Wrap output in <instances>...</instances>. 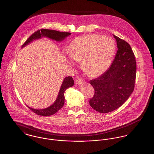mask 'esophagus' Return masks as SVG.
Segmentation results:
<instances>
[{"label": "esophagus", "mask_w": 154, "mask_h": 154, "mask_svg": "<svg viewBox=\"0 0 154 154\" xmlns=\"http://www.w3.org/2000/svg\"><path fill=\"white\" fill-rule=\"evenodd\" d=\"M84 82V81L81 78H78L76 79L75 80V83L76 85H80L81 84H82Z\"/></svg>", "instance_id": "1"}]
</instances>
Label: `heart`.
Listing matches in <instances>:
<instances>
[{
	"mask_svg": "<svg viewBox=\"0 0 154 154\" xmlns=\"http://www.w3.org/2000/svg\"><path fill=\"white\" fill-rule=\"evenodd\" d=\"M115 51V43L109 36L90 34L74 39L69 54L81 62L82 71L90 77H97L110 66Z\"/></svg>",
	"mask_w": 154,
	"mask_h": 154,
	"instance_id": "b5f03b06",
	"label": "heart"
}]
</instances>
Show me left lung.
Here are the masks:
<instances>
[{
  "label": "left lung",
  "instance_id": "8db88e82",
  "mask_svg": "<svg viewBox=\"0 0 154 154\" xmlns=\"http://www.w3.org/2000/svg\"><path fill=\"white\" fill-rule=\"evenodd\" d=\"M113 36L118 46L113 61L100 76L90 81L94 94L89 103L100 113H108L119 107L134 88L136 61L134 52L128 42Z\"/></svg>",
  "mask_w": 154,
  "mask_h": 154
}]
</instances>
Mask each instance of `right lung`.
Masks as SVG:
<instances>
[{
	"label": "right lung",
	"mask_w": 154,
	"mask_h": 154,
	"mask_svg": "<svg viewBox=\"0 0 154 154\" xmlns=\"http://www.w3.org/2000/svg\"><path fill=\"white\" fill-rule=\"evenodd\" d=\"M71 33L69 32H61L57 30H49V29H41L37 30L34 33H33L24 43L22 47L30 43L33 39L41 38L42 36H47L49 38L55 40L57 41H61L66 38L67 36H69ZM74 84V81L72 76H68L64 78L63 84L61 86L58 96L57 100L51 106L44 109H35L30 108L27 106V107L35 113L41 115V116H50L56 112H57L64 105V92L69 87H71Z\"/></svg>",
	"instance_id": "right-lung-1"
}]
</instances>
